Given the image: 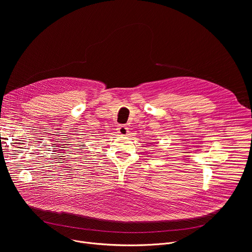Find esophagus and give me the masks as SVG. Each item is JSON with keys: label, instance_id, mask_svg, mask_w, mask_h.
Instances as JSON below:
<instances>
[{"label": "esophagus", "instance_id": "34e87169", "mask_svg": "<svg viewBox=\"0 0 252 252\" xmlns=\"http://www.w3.org/2000/svg\"><path fill=\"white\" fill-rule=\"evenodd\" d=\"M118 132L121 134V135H126L128 133V128L127 126H119L118 127Z\"/></svg>", "mask_w": 252, "mask_h": 252}]
</instances>
